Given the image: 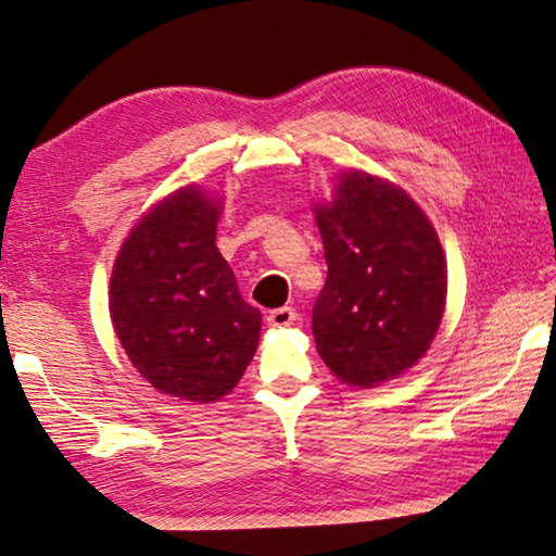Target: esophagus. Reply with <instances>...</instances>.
<instances>
[{"mask_svg":"<svg viewBox=\"0 0 556 556\" xmlns=\"http://www.w3.org/2000/svg\"><path fill=\"white\" fill-rule=\"evenodd\" d=\"M266 320L270 328H288L298 320V313L293 311V307H276V311L268 313Z\"/></svg>","mask_w":556,"mask_h":556,"instance_id":"34e87169","label":"esophagus"}]
</instances>
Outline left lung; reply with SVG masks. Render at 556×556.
<instances>
[{
  "mask_svg": "<svg viewBox=\"0 0 556 556\" xmlns=\"http://www.w3.org/2000/svg\"><path fill=\"white\" fill-rule=\"evenodd\" d=\"M315 220L328 263L313 305L318 355L343 382L372 388L420 361L440 328V238L403 189L361 170L343 174Z\"/></svg>",
  "mask_w": 556,
  "mask_h": 556,
  "instance_id": "8db88e82",
  "label": "left lung"
}]
</instances>
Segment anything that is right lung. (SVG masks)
I'll list each match as a JSON object with an SVG mask.
<instances>
[{"instance_id": "add662e5", "label": "right lung", "mask_w": 556, "mask_h": 556, "mask_svg": "<svg viewBox=\"0 0 556 556\" xmlns=\"http://www.w3.org/2000/svg\"><path fill=\"white\" fill-rule=\"evenodd\" d=\"M218 206L181 189L153 206L122 245L109 288L116 336L166 395L216 403L258 348L261 311L238 293L216 249Z\"/></svg>"}]
</instances>
